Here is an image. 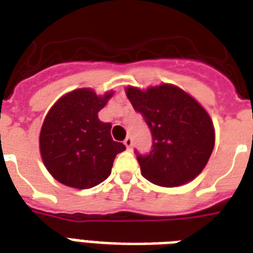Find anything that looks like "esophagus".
Segmentation results:
<instances>
[{"label": "esophagus", "mask_w": 253, "mask_h": 253, "mask_svg": "<svg viewBox=\"0 0 253 253\" xmlns=\"http://www.w3.org/2000/svg\"><path fill=\"white\" fill-rule=\"evenodd\" d=\"M124 144L128 149L132 148V145H133V140H132V137H129V136H128V137L124 140Z\"/></svg>", "instance_id": "esophagus-1"}]
</instances>
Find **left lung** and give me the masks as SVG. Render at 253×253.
I'll return each instance as SVG.
<instances>
[{"label":"left lung","instance_id":"left-lung-1","mask_svg":"<svg viewBox=\"0 0 253 253\" xmlns=\"http://www.w3.org/2000/svg\"><path fill=\"white\" fill-rule=\"evenodd\" d=\"M126 97L152 134L148 154L134 151L145 179L175 187L200 175L214 148V128L208 112L172 84L147 90L129 86Z\"/></svg>","mask_w":253,"mask_h":253}]
</instances>
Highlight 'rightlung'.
Here are the masks:
<instances>
[{
	"label": "right lung",
	"mask_w": 253,
	"mask_h": 253,
	"mask_svg": "<svg viewBox=\"0 0 253 253\" xmlns=\"http://www.w3.org/2000/svg\"><path fill=\"white\" fill-rule=\"evenodd\" d=\"M112 95V91L97 95L91 88H78L49 109L40 130V154L58 182L90 189L110 175L116 155L125 149L112 139V124L98 119Z\"/></svg>",
	"instance_id": "right-lung-1"
}]
</instances>
